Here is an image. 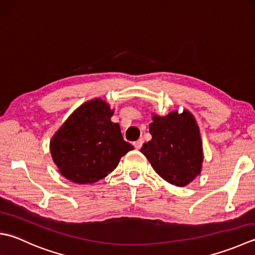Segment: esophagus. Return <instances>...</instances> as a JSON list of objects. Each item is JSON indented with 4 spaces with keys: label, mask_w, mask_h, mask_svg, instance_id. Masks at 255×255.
Wrapping results in <instances>:
<instances>
[{
    "label": "esophagus",
    "mask_w": 255,
    "mask_h": 255,
    "mask_svg": "<svg viewBox=\"0 0 255 255\" xmlns=\"http://www.w3.org/2000/svg\"><path fill=\"white\" fill-rule=\"evenodd\" d=\"M142 143H143L142 139H138L137 141L133 142V146H134V148H136V149H140L142 147Z\"/></svg>",
    "instance_id": "34e87169"
}]
</instances>
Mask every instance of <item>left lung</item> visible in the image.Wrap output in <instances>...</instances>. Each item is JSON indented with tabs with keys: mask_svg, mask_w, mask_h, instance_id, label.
<instances>
[{
	"mask_svg": "<svg viewBox=\"0 0 255 255\" xmlns=\"http://www.w3.org/2000/svg\"><path fill=\"white\" fill-rule=\"evenodd\" d=\"M152 119L149 126L152 139L143 143L140 151L164 180L178 187L187 186L200 174L203 160L196 121L187 111Z\"/></svg>",
	"mask_w": 255,
	"mask_h": 255,
	"instance_id": "8db88e82",
	"label": "left lung"
}]
</instances>
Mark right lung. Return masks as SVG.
Instances as JSON below:
<instances>
[{"mask_svg":"<svg viewBox=\"0 0 255 255\" xmlns=\"http://www.w3.org/2000/svg\"><path fill=\"white\" fill-rule=\"evenodd\" d=\"M114 112L101 101L83 104L67 119L51 141V153L63 176L75 183L96 182L118 166L133 149L124 140Z\"/></svg>","mask_w":255,"mask_h":255,"instance_id":"right-lung-1","label":"right lung"}]
</instances>
